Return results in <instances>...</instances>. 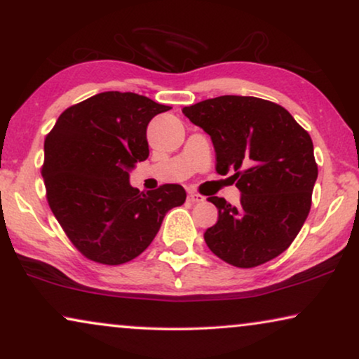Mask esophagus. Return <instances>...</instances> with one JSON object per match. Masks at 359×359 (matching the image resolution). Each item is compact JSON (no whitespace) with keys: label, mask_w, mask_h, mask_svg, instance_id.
<instances>
[{"label":"esophagus","mask_w":359,"mask_h":359,"mask_svg":"<svg viewBox=\"0 0 359 359\" xmlns=\"http://www.w3.org/2000/svg\"><path fill=\"white\" fill-rule=\"evenodd\" d=\"M205 198L204 196H201V194H198V193H189L188 194V201L189 203H203Z\"/></svg>","instance_id":"esophagus-1"}]
</instances>
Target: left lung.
Returning <instances> with one entry per match:
<instances>
[{
	"instance_id": "8db88e82",
	"label": "left lung",
	"mask_w": 359,
	"mask_h": 359,
	"mask_svg": "<svg viewBox=\"0 0 359 359\" xmlns=\"http://www.w3.org/2000/svg\"><path fill=\"white\" fill-rule=\"evenodd\" d=\"M212 140L220 175L240 204L209 198L219 219L204 233L210 252L237 268L281 255L306 222L317 181L311 135L283 106L253 96H219L183 109Z\"/></svg>"
}]
</instances>
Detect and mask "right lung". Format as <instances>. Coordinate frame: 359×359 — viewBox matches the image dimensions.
<instances>
[{
    "label": "right lung",
    "instance_id": "1",
    "mask_svg": "<svg viewBox=\"0 0 359 359\" xmlns=\"http://www.w3.org/2000/svg\"><path fill=\"white\" fill-rule=\"evenodd\" d=\"M168 109L135 93L104 91L63 111L47 135L42 176L48 205L93 262L137 258L166 212L186 201L180 184L140 193L129 181L135 165L149 158L147 126Z\"/></svg>",
    "mask_w": 359,
    "mask_h": 359
}]
</instances>
